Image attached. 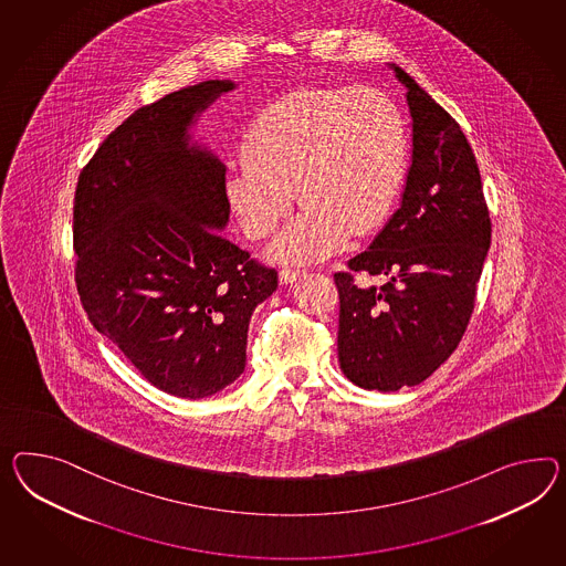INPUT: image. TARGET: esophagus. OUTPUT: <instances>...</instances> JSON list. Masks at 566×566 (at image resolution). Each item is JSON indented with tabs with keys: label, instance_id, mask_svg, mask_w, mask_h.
<instances>
[{
	"label": "esophagus",
	"instance_id": "1",
	"mask_svg": "<svg viewBox=\"0 0 566 566\" xmlns=\"http://www.w3.org/2000/svg\"><path fill=\"white\" fill-rule=\"evenodd\" d=\"M302 275V271L300 269H281V273H279V281L283 283V285H290L293 281H297Z\"/></svg>",
	"mask_w": 566,
	"mask_h": 566
}]
</instances>
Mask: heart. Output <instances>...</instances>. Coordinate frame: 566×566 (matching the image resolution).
I'll return each mask as SVG.
<instances>
[{
    "instance_id": "b5f03b06",
    "label": "heart",
    "mask_w": 566,
    "mask_h": 566,
    "mask_svg": "<svg viewBox=\"0 0 566 566\" xmlns=\"http://www.w3.org/2000/svg\"><path fill=\"white\" fill-rule=\"evenodd\" d=\"M242 151L226 176L242 230L250 240L271 235L295 190L305 209L271 254L314 262L388 218L405 182L408 129L400 106L377 87L300 90L252 120Z\"/></svg>"
}]
</instances>
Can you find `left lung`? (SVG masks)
I'll return each instance as SVG.
<instances>
[{
	"label": "left lung",
	"instance_id": "1",
	"mask_svg": "<svg viewBox=\"0 0 566 566\" xmlns=\"http://www.w3.org/2000/svg\"><path fill=\"white\" fill-rule=\"evenodd\" d=\"M390 67L412 116L402 201L347 273H334L340 369L355 386L379 391L417 386L460 345L491 247L479 164L464 133L405 70ZM355 272L389 281L363 291Z\"/></svg>",
	"mask_w": 566,
	"mask_h": 566
}]
</instances>
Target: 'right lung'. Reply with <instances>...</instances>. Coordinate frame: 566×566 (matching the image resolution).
I'll return each mask as SVG.
<instances>
[{"label": "right lung", "mask_w": 566, "mask_h": 566, "mask_svg": "<svg viewBox=\"0 0 566 566\" xmlns=\"http://www.w3.org/2000/svg\"><path fill=\"white\" fill-rule=\"evenodd\" d=\"M230 80L137 108L82 170L73 203L75 283L87 318L147 381L207 398L244 374L250 316L275 269L221 235L226 166L189 129Z\"/></svg>", "instance_id": "add662e5"}]
</instances>
